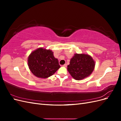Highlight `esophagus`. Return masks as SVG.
Returning a JSON list of instances; mask_svg holds the SVG:
<instances>
[{
    "instance_id": "obj_1",
    "label": "esophagus",
    "mask_w": 121,
    "mask_h": 121,
    "mask_svg": "<svg viewBox=\"0 0 121 121\" xmlns=\"http://www.w3.org/2000/svg\"><path fill=\"white\" fill-rule=\"evenodd\" d=\"M63 66H64V67H67V64H64V65H63Z\"/></svg>"
}]
</instances>
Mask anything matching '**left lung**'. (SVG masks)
Instances as JSON below:
<instances>
[{
  "label": "left lung",
  "mask_w": 121,
  "mask_h": 121,
  "mask_svg": "<svg viewBox=\"0 0 121 121\" xmlns=\"http://www.w3.org/2000/svg\"><path fill=\"white\" fill-rule=\"evenodd\" d=\"M95 65L93 59L89 55L75 53L68 65V71L75 80H82L91 75Z\"/></svg>",
  "instance_id": "left-lung-1"
}]
</instances>
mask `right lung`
Masks as SVG:
<instances>
[{
    "label": "right lung",
    "instance_id": "right-lung-1",
    "mask_svg": "<svg viewBox=\"0 0 121 121\" xmlns=\"http://www.w3.org/2000/svg\"><path fill=\"white\" fill-rule=\"evenodd\" d=\"M28 64L32 74L38 78H47L52 76L60 66L51 50L39 48L28 57Z\"/></svg>",
    "mask_w": 121,
    "mask_h": 121
}]
</instances>
